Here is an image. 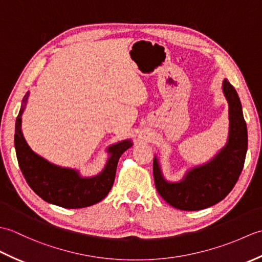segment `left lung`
<instances>
[{
    "mask_svg": "<svg viewBox=\"0 0 262 262\" xmlns=\"http://www.w3.org/2000/svg\"><path fill=\"white\" fill-rule=\"evenodd\" d=\"M223 93L229 103V138L209 162L189 170L179 182H169L162 174L158 158L154 157L155 187L160 196L177 209L200 210L220 203L241 174L248 149L247 124L237 92L227 79L223 81Z\"/></svg>",
    "mask_w": 262,
    "mask_h": 262,
    "instance_id": "8db88e82",
    "label": "left lung"
}]
</instances>
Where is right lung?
I'll return each mask as SVG.
<instances>
[{
    "label": "right lung",
    "instance_id": "1",
    "mask_svg": "<svg viewBox=\"0 0 262 262\" xmlns=\"http://www.w3.org/2000/svg\"><path fill=\"white\" fill-rule=\"evenodd\" d=\"M28 97L29 92H27L22 100L15 120L14 134L16 158L28 185L45 202L64 208H83L101 202L113 188L119 158L133 145V142L125 140L109 146L107 151L110 157L101 173L83 178L77 170L62 168L48 162L28 145L21 130V117Z\"/></svg>",
    "mask_w": 262,
    "mask_h": 262
}]
</instances>
